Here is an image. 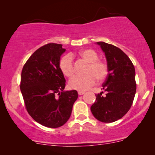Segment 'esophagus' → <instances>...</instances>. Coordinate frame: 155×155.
Returning a JSON list of instances; mask_svg holds the SVG:
<instances>
[{"label":"esophagus","mask_w":155,"mask_h":155,"mask_svg":"<svg viewBox=\"0 0 155 155\" xmlns=\"http://www.w3.org/2000/svg\"><path fill=\"white\" fill-rule=\"evenodd\" d=\"M84 92H84V91H78V94H79V95H83V94H84Z\"/></svg>","instance_id":"obj_1"}]
</instances>
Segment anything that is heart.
Masks as SVG:
<instances>
[{
    "instance_id": "1",
    "label": "heart",
    "mask_w": 155,
    "mask_h": 155,
    "mask_svg": "<svg viewBox=\"0 0 155 155\" xmlns=\"http://www.w3.org/2000/svg\"><path fill=\"white\" fill-rule=\"evenodd\" d=\"M81 59L88 63L84 70V75L75 76L68 81V86L73 90L85 91L93 86L96 79L102 81L106 79L108 74V65L104 61L98 60V54L95 50L86 49L79 52ZM61 72L66 77H71L74 74L73 56L67 54L62 57L59 62Z\"/></svg>"
}]
</instances>
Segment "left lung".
Masks as SVG:
<instances>
[{
    "label": "left lung",
    "instance_id": "left-lung-1",
    "mask_svg": "<svg viewBox=\"0 0 155 155\" xmlns=\"http://www.w3.org/2000/svg\"><path fill=\"white\" fill-rule=\"evenodd\" d=\"M107 60L108 74L103 84L106 92L95 95L96 101L91 111L97 120L113 122L124 116L132 106L136 92L134 65L127 54L120 48L105 42H97Z\"/></svg>",
    "mask_w": 155,
    "mask_h": 155
}]
</instances>
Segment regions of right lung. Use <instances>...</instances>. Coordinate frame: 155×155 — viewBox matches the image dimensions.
<instances>
[{"mask_svg": "<svg viewBox=\"0 0 155 155\" xmlns=\"http://www.w3.org/2000/svg\"><path fill=\"white\" fill-rule=\"evenodd\" d=\"M62 44H47L34 51L23 66L20 90L27 111L35 122L61 127L70 118L76 90L63 91L65 79L59 67Z\"/></svg>", "mask_w": 155, "mask_h": 155, "instance_id": "1", "label": "right lung"}]
</instances>
